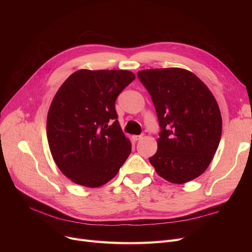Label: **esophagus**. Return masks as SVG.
Instances as JSON below:
<instances>
[{
    "mask_svg": "<svg viewBox=\"0 0 252 252\" xmlns=\"http://www.w3.org/2000/svg\"><path fill=\"white\" fill-rule=\"evenodd\" d=\"M142 138H143L142 136H131V139H133V141H135V142H137V141L141 140Z\"/></svg>",
    "mask_w": 252,
    "mask_h": 252,
    "instance_id": "obj_1",
    "label": "esophagus"
}]
</instances>
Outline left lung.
Returning a JSON list of instances; mask_svg holds the SVG:
<instances>
[{"label":"left lung","mask_w":252,"mask_h":252,"mask_svg":"<svg viewBox=\"0 0 252 252\" xmlns=\"http://www.w3.org/2000/svg\"><path fill=\"white\" fill-rule=\"evenodd\" d=\"M138 76L149 92L161 127L150 163L173 184L198 178L213 160L221 136V115L213 93L183 68L145 69Z\"/></svg>","instance_id":"8db88e82"}]
</instances>
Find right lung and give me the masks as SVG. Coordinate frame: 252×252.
Returning a JSON list of instances; mask_svg holds the SVG:
<instances>
[{
  "instance_id": "obj_1",
  "label": "right lung",
  "mask_w": 252,
  "mask_h": 252,
  "mask_svg": "<svg viewBox=\"0 0 252 252\" xmlns=\"http://www.w3.org/2000/svg\"><path fill=\"white\" fill-rule=\"evenodd\" d=\"M135 77L128 70L79 69L57 91L47 138L56 165L73 183L101 187L126 162L131 144L117 121L115 100Z\"/></svg>"
}]
</instances>
